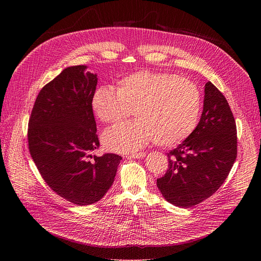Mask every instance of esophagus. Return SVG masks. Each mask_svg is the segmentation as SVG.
Wrapping results in <instances>:
<instances>
[{"label": "esophagus", "instance_id": "34e87169", "mask_svg": "<svg viewBox=\"0 0 261 261\" xmlns=\"http://www.w3.org/2000/svg\"><path fill=\"white\" fill-rule=\"evenodd\" d=\"M128 158H133V159H143L146 156L145 152H139V153H133V154H129L127 155Z\"/></svg>", "mask_w": 261, "mask_h": 261}]
</instances>
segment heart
<instances>
[{"instance_id":"1","label":"heart","mask_w":261,"mask_h":261,"mask_svg":"<svg viewBox=\"0 0 261 261\" xmlns=\"http://www.w3.org/2000/svg\"><path fill=\"white\" fill-rule=\"evenodd\" d=\"M95 116L116 123L134 110L133 122L105 132L102 143L114 152H134L150 142L172 147L194 132L201 111V94L193 81L175 74L140 71L121 78L116 92L99 87L91 98Z\"/></svg>"}]
</instances>
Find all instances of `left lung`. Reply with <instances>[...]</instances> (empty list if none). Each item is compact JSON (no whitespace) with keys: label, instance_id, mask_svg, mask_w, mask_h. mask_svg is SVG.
I'll return each mask as SVG.
<instances>
[{"label":"left lung","instance_id":"obj_1","mask_svg":"<svg viewBox=\"0 0 261 261\" xmlns=\"http://www.w3.org/2000/svg\"><path fill=\"white\" fill-rule=\"evenodd\" d=\"M203 103L198 126L167 154L168 169L156 180L163 197L179 207H191L213 196L237 158L235 118L211 81L205 84Z\"/></svg>","mask_w":261,"mask_h":261}]
</instances>
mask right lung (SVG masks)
I'll list each match as a JSON object with an SVG mask.
<instances>
[{
	"label": "right lung",
	"mask_w": 261,
	"mask_h": 261,
	"mask_svg": "<svg viewBox=\"0 0 261 261\" xmlns=\"http://www.w3.org/2000/svg\"><path fill=\"white\" fill-rule=\"evenodd\" d=\"M87 65L66 67L37 96L29 121V148L45 183L79 206L99 201L112 186L121 156L98 149L91 108L97 75Z\"/></svg>",
	"instance_id": "obj_1"
}]
</instances>
